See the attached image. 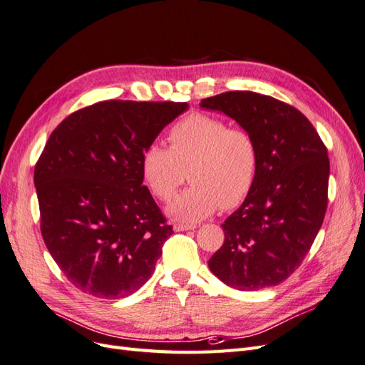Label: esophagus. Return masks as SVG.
Here are the masks:
<instances>
[{"label":"esophagus","mask_w":365,"mask_h":365,"mask_svg":"<svg viewBox=\"0 0 365 365\" xmlns=\"http://www.w3.org/2000/svg\"><path fill=\"white\" fill-rule=\"evenodd\" d=\"M196 225H189V224H175L173 230L175 231H187V230H195Z\"/></svg>","instance_id":"1"}]
</instances>
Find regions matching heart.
<instances>
[{"label":"heart","instance_id":"heart-1","mask_svg":"<svg viewBox=\"0 0 365 365\" xmlns=\"http://www.w3.org/2000/svg\"><path fill=\"white\" fill-rule=\"evenodd\" d=\"M170 148L152 143L141 153L143 181L157 200L168 202L185 180L192 185L169 205L181 222H197L222 207L235 208L251 193L259 170V149L250 132L225 120L193 113L169 132Z\"/></svg>","mask_w":365,"mask_h":365}]
</instances>
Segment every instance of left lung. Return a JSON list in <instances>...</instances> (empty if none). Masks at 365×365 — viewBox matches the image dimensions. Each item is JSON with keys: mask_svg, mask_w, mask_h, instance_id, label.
<instances>
[{"mask_svg": "<svg viewBox=\"0 0 365 365\" xmlns=\"http://www.w3.org/2000/svg\"><path fill=\"white\" fill-rule=\"evenodd\" d=\"M200 105L236 120L259 149L256 182L222 224L224 245L208 268L239 291L279 284L300 267L324 220L327 149L311 121L274 97L228 91Z\"/></svg>", "mask_w": 365, "mask_h": 365, "instance_id": "left-lung-1", "label": "left lung"}]
</instances>
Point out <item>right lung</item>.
<instances>
[{
  "instance_id": "1",
  "label": "right lung",
  "mask_w": 365,
  "mask_h": 365,
  "mask_svg": "<svg viewBox=\"0 0 365 365\" xmlns=\"http://www.w3.org/2000/svg\"><path fill=\"white\" fill-rule=\"evenodd\" d=\"M185 102L106 101L51 132L35 168L41 233L77 289L98 298L138 291L172 233L140 170L141 153Z\"/></svg>"
}]
</instances>
